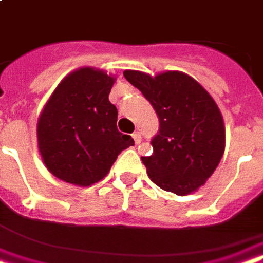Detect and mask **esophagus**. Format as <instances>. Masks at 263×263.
I'll return each mask as SVG.
<instances>
[{
    "label": "esophagus",
    "instance_id": "34e87169",
    "mask_svg": "<svg viewBox=\"0 0 263 263\" xmlns=\"http://www.w3.org/2000/svg\"><path fill=\"white\" fill-rule=\"evenodd\" d=\"M132 136H133L134 143H136V144L141 143V134H140L139 132H136V133H133V134H132Z\"/></svg>",
    "mask_w": 263,
    "mask_h": 263
}]
</instances>
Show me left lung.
<instances>
[{
  "mask_svg": "<svg viewBox=\"0 0 263 263\" xmlns=\"http://www.w3.org/2000/svg\"><path fill=\"white\" fill-rule=\"evenodd\" d=\"M153 105L159 130L151 140L154 153L141 157L148 177L177 195L194 193L214 173L224 153V124L214 98L195 79L177 70L149 76L124 70Z\"/></svg>",
  "mask_w": 263,
  "mask_h": 263,
  "instance_id": "8db88e82",
  "label": "left lung"
}]
</instances>
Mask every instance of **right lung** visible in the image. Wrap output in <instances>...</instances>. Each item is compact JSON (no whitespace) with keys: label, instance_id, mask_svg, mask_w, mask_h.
<instances>
[{"label":"right lung","instance_id":"right-lung-1","mask_svg":"<svg viewBox=\"0 0 263 263\" xmlns=\"http://www.w3.org/2000/svg\"><path fill=\"white\" fill-rule=\"evenodd\" d=\"M114 83L112 74L86 66L69 73L49 97L37 122V143L55 177L88 187L134 145L116 127L118 109L108 98Z\"/></svg>","mask_w":263,"mask_h":263}]
</instances>
